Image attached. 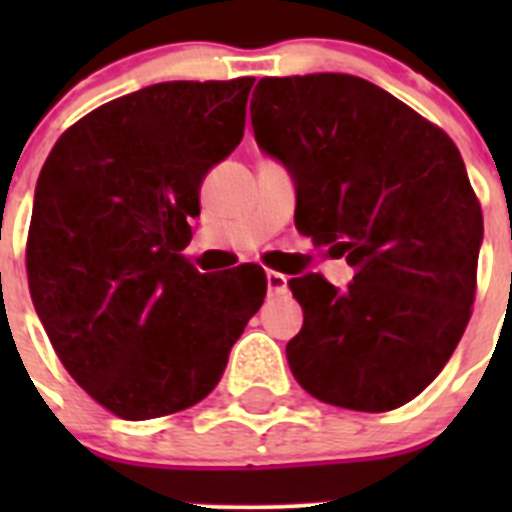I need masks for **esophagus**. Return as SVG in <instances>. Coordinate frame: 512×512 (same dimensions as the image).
<instances>
[{
  "label": "esophagus",
  "mask_w": 512,
  "mask_h": 512,
  "mask_svg": "<svg viewBox=\"0 0 512 512\" xmlns=\"http://www.w3.org/2000/svg\"><path fill=\"white\" fill-rule=\"evenodd\" d=\"M266 287H269V295H284L287 292V277L279 274V271H266Z\"/></svg>",
  "instance_id": "esophagus-1"
}]
</instances>
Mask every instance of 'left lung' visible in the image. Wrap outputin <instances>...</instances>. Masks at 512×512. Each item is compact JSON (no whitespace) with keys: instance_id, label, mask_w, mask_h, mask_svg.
I'll return each mask as SVG.
<instances>
[{"instance_id":"8db88e82","label":"left lung","mask_w":512,"mask_h":512,"mask_svg":"<svg viewBox=\"0 0 512 512\" xmlns=\"http://www.w3.org/2000/svg\"><path fill=\"white\" fill-rule=\"evenodd\" d=\"M251 125L295 179L300 233L356 269L346 289L289 279L305 312L289 369L336 408H400L438 377L472 315L485 225L459 148L351 74L261 79Z\"/></svg>"}]
</instances>
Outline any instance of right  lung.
<instances>
[{"label":"right lung","mask_w":512,"mask_h":512,"mask_svg":"<svg viewBox=\"0 0 512 512\" xmlns=\"http://www.w3.org/2000/svg\"><path fill=\"white\" fill-rule=\"evenodd\" d=\"M253 79L164 81L58 138L35 187L27 282L58 359L125 420L215 390L266 297L264 269L202 274L184 248L207 171L246 128Z\"/></svg>","instance_id":"add662e5"}]
</instances>
